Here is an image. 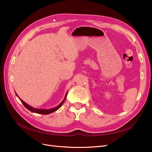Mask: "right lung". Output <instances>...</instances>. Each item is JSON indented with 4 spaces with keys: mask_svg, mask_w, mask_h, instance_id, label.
I'll use <instances>...</instances> for the list:
<instances>
[{
    "mask_svg": "<svg viewBox=\"0 0 152 152\" xmlns=\"http://www.w3.org/2000/svg\"><path fill=\"white\" fill-rule=\"evenodd\" d=\"M17 95L18 96V95L17 94ZM66 95H67V93H66V96L65 97V99H64V100H63V102L60 103V104L55 108H52V109H49V110H45V109H37V108H33L32 107L29 106V105H28L27 103H26L25 102H24L23 100H22L21 99H20V98H19V97L18 96V97L20 99V101L22 102V103L23 104V105L25 106L28 110H29L30 111H31V112H33V113H38V114H42V115H48L49 113H53V111L57 110L58 108H60L61 105L63 104L64 102H65V99H66Z\"/></svg>",
    "mask_w": 152,
    "mask_h": 152,
    "instance_id": "right-lung-1",
    "label": "right lung"
}]
</instances>
